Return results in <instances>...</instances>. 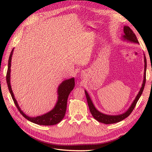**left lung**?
Listing matches in <instances>:
<instances>
[{"label": "left lung", "mask_w": 152, "mask_h": 152, "mask_svg": "<svg viewBox=\"0 0 152 152\" xmlns=\"http://www.w3.org/2000/svg\"><path fill=\"white\" fill-rule=\"evenodd\" d=\"M124 34L123 36V38L124 40H127V41H129L131 42L139 44L136 36H135V34L134 33L132 30L129 26H124ZM144 63H145L144 76H143V84L142 85V87L140 88V91L139 92L136 97H135L134 102L131 104V107L129 108L128 110L126 111L125 113H124L123 114L118 115H105V114H103V113L100 112V111H98L94 107L88 93L86 91H84L90 111H91L92 115L93 116V117L95 119H96V120H97L100 123H104L106 124H113V123H118L119 121L123 120L124 119H125L126 118H127V116H129L130 115V114L132 113V111L134 109L135 105H136V103H137V101L139 100L140 97L141 96V95L143 91V89H144L145 84L147 60H146L145 55H144Z\"/></svg>", "instance_id": "left-lung-1"}]
</instances>
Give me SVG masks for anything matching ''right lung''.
Here are the masks:
<instances>
[{
    "label": "right lung",
    "instance_id": "add662e5",
    "mask_svg": "<svg viewBox=\"0 0 152 152\" xmlns=\"http://www.w3.org/2000/svg\"><path fill=\"white\" fill-rule=\"evenodd\" d=\"M13 50L14 49H12L9 57V63H8V69L6 76V79L8 87H9V90L10 91L11 96L16 107L18 108L20 113L26 119H27L28 121L32 123L43 126H52L58 124L62 120V119L64 118V116H65L68 98L71 91L75 87V78L72 77L71 79H66V80L63 81L60 84L57 91L58 100L57 103H56L55 106L51 111L43 115H41L37 117H29L25 115L21 110L17 102V100L15 99L14 97V94L12 90V87L10 85V67L12 57L13 55Z\"/></svg>",
    "mask_w": 152,
    "mask_h": 152
}]
</instances>
